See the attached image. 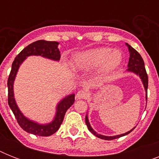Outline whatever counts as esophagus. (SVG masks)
I'll return each mask as SVG.
<instances>
[{
  "label": "esophagus",
  "instance_id": "34e87169",
  "mask_svg": "<svg viewBox=\"0 0 159 159\" xmlns=\"http://www.w3.org/2000/svg\"><path fill=\"white\" fill-rule=\"evenodd\" d=\"M87 96H88V94H87V92L81 90V91H78V92H77V95H76V98H77V99H86L87 97Z\"/></svg>",
  "mask_w": 159,
  "mask_h": 159
}]
</instances>
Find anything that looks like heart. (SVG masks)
<instances>
[{
	"mask_svg": "<svg viewBox=\"0 0 159 159\" xmlns=\"http://www.w3.org/2000/svg\"><path fill=\"white\" fill-rule=\"evenodd\" d=\"M122 53L118 49L99 48L76 55L73 60L74 67L80 71H87L102 65V72H109L120 64Z\"/></svg>",
	"mask_w": 159,
	"mask_h": 159,
	"instance_id": "b5f03b06",
	"label": "heart"
}]
</instances>
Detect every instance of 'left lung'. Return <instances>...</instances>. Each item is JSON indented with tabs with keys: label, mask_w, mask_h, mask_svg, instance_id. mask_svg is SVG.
<instances>
[{
	"label": "left lung",
	"mask_w": 159,
	"mask_h": 159,
	"mask_svg": "<svg viewBox=\"0 0 159 159\" xmlns=\"http://www.w3.org/2000/svg\"><path fill=\"white\" fill-rule=\"evenodd\" d=\"M126 45L129 48V63H128V69L127 71L130 72H134L135 73L136 75H138L139 77H140L141 81L143 82V87H144V90L146 92V101H147V90H148V75H147V72H146L145 67H144V62H143V58L141 57V55L137 52V51L134 49V48H132L130 45H129L128 43H126ZM85 121H86V124H87V128L91 132H92L95 136H97L98 138L102 139H105V140H112V139H116L120 138L122 136H125L126 134H128L133 130L134 129H130L128 132H126L125 134H119V135H115V136H105L102 135V134H97L96 131L92 128V126L89 123V120H88V117H87V115L86 116V118H85Z\"/></svg>",
	"instance_id": "left-lung-1"
}]
</instances>
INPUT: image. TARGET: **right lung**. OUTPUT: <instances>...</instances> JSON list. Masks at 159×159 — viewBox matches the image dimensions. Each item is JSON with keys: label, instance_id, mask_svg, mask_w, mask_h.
Here are the masks:
<instances>
[{"label": "right lung", "instance_id": "add662e5", "mask_svg": "<svg viewBox=\"0 0 159 159\" xmlns=\"http://www.w3.org/2000/svg\"><path fill=\"white\" fill-rule=\"evenodd\" d=\"M59 43L55 41L38 40L29 44L27 47L24 48L20 53L16 57L12 63L11 73L9 75L7 81L8 87V104L10 108L15 115V117L17 120V122L24 130L30 134H33L34 135L39 136H49L52 135L59 129L64 116L67 109L70 108L75 102V94L68 95L61 100L57 106L56 115L52 122L45 125H41L37 122L29 120L24 116L23 113L20 111L18 106L16 104L15 97H14V81L16 78V73L21 63L26 59V57L32 55L35 56H42L48 59L58 61L60 59L59 49L57 48Z\"/></svg>", "mask_w": 159, "mask_h": 159}]
</instances>
